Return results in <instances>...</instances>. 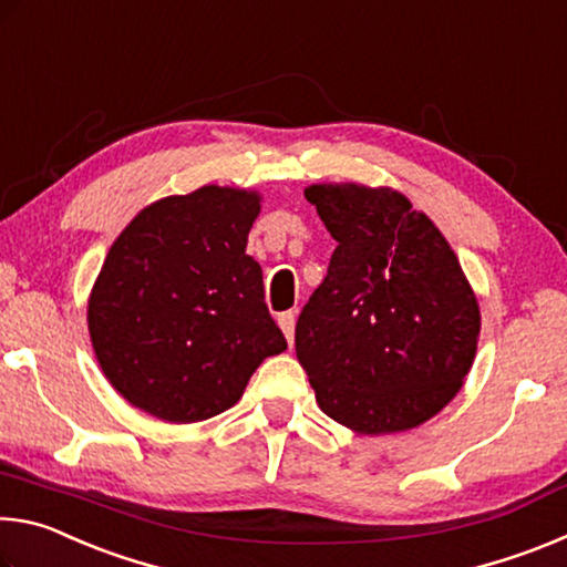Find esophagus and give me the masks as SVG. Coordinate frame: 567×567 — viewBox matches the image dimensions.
Segmentation results:
<instances>
[{"label": "esophagus", "instance_id": "obj_1", "mask_svg": "<svg viewBox=\"0 0 567 567\" xmlns=\"http://www.w3.org/2000/svg\"><path fill=\"white\" fill-rule=\"evenodd\" d=\"M295 320H297V315L292 310H287V312L280 315V318H277V322H280V328L285 332V338H287V342H290V344L295 340Z\"/></svg>", "mask_w": 567, "mask_h": 567}]
</instances>
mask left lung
I'll use <instances>...</instances> for the list:
<instances>
[{
  "label": "left lung",
  "mask_w": 567,
  "mask_h": 567,
  "mask_svg": "<svg viewBox=\"0 0 567 567\" xmlns=\"http://www.w3.org/2000/svg\"><path fill=\"white\" fill-rule=\"evenodd\" d=\"M305 197L338 239L295 328L315 398L362 435L415 427L473 368L480 310L463 267L400 192L312 185Z\"/></svg>",
  "instance_id": "1"
}]
</instances>
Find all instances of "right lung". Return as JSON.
Instances as JSON below:
<instances>
[{"label":"right lung","mask_w":567,"mask_h":567,"mask_svg":"<svg viewBox=\"0 0 567 567\" xmlns=\"http://www.w3.org/2000/svg\"><path fill=\"white\" fill-rule=\"evenodd\" d=\"M257 213L255 192L209 185L145 207L114 239L87 320L102 372L134 408L215 417L287 348L245 255Z\"/></svg>","instance_id":"right-lung-1"}]
</instances>
